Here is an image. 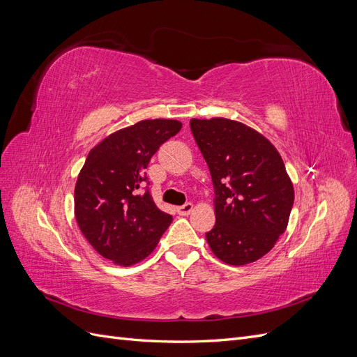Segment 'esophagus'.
Wrapping results in <instances>:
<instances>
[{
  "label": "esophagus",
  "instance_id": "obj_1",
  "mask_svg": "<svg viewBox=\"0 0 357 357\" xmlns=\"http://www.w3.org/2000/svg\"><path fill=\"white\" fill-rule=\"evenodd\" d=\"M180 215H189L193 211V204L192 202H186L185 205H181V207L177 208Z\"/></svg>",
  "mask_w": 357,
  "mask_h": 357
}]
</instances>
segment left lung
<instances>
[{
    "mask_svg": "<svg viewBox=\"0 0 357 357\" xmlns=\"http://www.w3.org/2000/svg\"><path fill=\"white\" fill-rule=\"evenodd\" d=\"M210 168L214 228L205 234L222 262L241 266L264 257L284 234L295 199L284 162L256 129L226 117L190 119Z\"/></svg>",
    "mask_w": 357,
    "mask_h": 357,
    "instance_id": "left-lung-1",
    "label": "left lung"
}]
</instances>
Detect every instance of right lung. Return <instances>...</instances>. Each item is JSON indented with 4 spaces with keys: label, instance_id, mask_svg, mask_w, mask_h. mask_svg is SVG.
Listing matches in <instances>:
<instances>
[{
    "label": "right lung",
    "instance_id": "add662e5",
    "mask_svg": "<svg viewBox=\"0 0 357 357\" xmlns=\"http://www.w3.org/2000/svg\"><path fill=\"white\" fill-rule=\"evenodd\" d=\"M181 122L147 119L105 137L86 158L74 189V215L84 238L121 266L142 262L155 250L172 218L150 192H139L144 169Z\"/></svg>",
    "mask_w": 357,
    "mask_h": 357
}]
</instances>
